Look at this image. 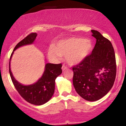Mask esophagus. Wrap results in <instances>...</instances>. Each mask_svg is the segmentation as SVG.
I'll use <instances>...</instances> for the list:
<instances>
[{"mask_svg":"<svg viewBox=\"0 0 126 126\" xmlns=\"http://www.w3.org/2000/svg\"><path fill=\"white\" fill-rule=\"evenodd\" d=\"M62 70H63V71H64V70H66V69H67V67H66V66H64V65H63V66H62Z\"/></svg>","mask_w":126,"mask_h":126,"instance_id":"34e87169","label":"esophagus"}]
</instances>
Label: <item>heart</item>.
Returning <instances> with one entry per match:
<instances>
[{
	"instance_id": "heart-1",
	"label": "heart",
	"mask_w": 126,
	"mask_h": 126,
	"mask_svg": "<svg viewBox=\"0 0 126 126\" xmlns=\"http://www.w3.org/2000/svg\"><path fill=\"white\" fill-rule=\"evenodd\" d=\"M92 49L93 44L89 39L70 37L60 40L54 47H50L48 54L54 60H59L62 56H65L69 64L75 65L83 61Z\"/></svg>"
}]
</instances>
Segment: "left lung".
Segmentation results:
<instances>
[{
  "label": "left lung",
  "mask_w": 126,
  "mask_h": 126,
  "mask_svg": "<svg viewBox=\"0 0 126 126\" xmlns=\"http://www.w3.org/2000/svg\"><path fill=\"white\" fill-rule=\"evenodd\" d=\"M96 38L92 53L73 66V83L83 99L95 101L104 96L113 86L116 76V61L112 44L96 30H91Z\"/></svg>",
  "instance_id": "left-lung-1"
}]
</instances>
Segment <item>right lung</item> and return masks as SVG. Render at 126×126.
I'll return each mask as SVG.
<instances>
[{
	"instance_id": "1",
	"label": "right lung",
	"mask_w": 126,
	"mask_h": 126,
	"mask_svg": "<svg viewBox=\"0 0 126 126\" xmlns=\"http://www.w3.org/2000/svg\"><path fill=\"white\" fill-rule=\"evenodd\" d=\"M37 35V33H31L18 43L11 54L10 60L16 49L21 46L33 43ZM62 63H47L41 78L36 83L30 85H22L14 78L10 68V61L9 70L13 84L22 97L29 103L36 105H41L48 102L54 94L55 80L56 78L62 73Z\"/></svg>"
}]
</instances>
